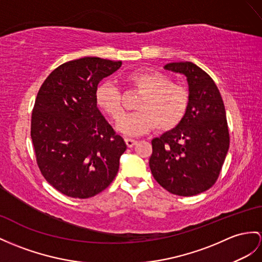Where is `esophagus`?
<instances>
[{"label":"esophagus","instance_id":"1","mask_svg":"<svg viewBox=\"0 0 262 262\" xmlns=\"http://www.w3.org/2000/svg\"><path fill=\"white\" fill-rule=\"evenodd\" d=\"M124 141H125L126 145L129 146V148H132V146L135 145V144H137V142H138L137 140H133V139H130V138H125Z\"/></svg>","mask_w":262,"mask_h":262}]
</instances>
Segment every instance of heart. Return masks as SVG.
Returning <instances> with one entry per match:
<instances>
[{
	"instance_id": "heart-1",
	"label": "heart",
	"mask_w": 262,
	"mask_h": 262,
	"mask_svg": "<svg viewBox=\"0 0 262 262\" xmlns=\"http://www.w3.org/2000/svg\"><path fill=\"white\" fill-rule=\"evenodd\" d=\"M125 86L142 95L136 103V112L124 113L123 94L111 82H103L95 90V103L111 121L121 120L117 129L126 136H140L157 127L167 132L179 125L189 106V92L167 75L150 70L125 74Z\"/></svg>"
}]
</instances>
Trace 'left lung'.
Returning a JSON list of instances; mask_svg holds the SVG:
<instances>
[{
  "label": "left lung",
  "instance_id": "obj_1",
  "mask_svg": "<svg viewBox=\"0 0 262 262\" xmlns=\"http://www.w3.org/2000/svg\"><path fill=\"white\" fill-rule=\"evenodd\" d=\"M164 69L187 76L189 106L179 125L152 140L149 165L170 193L195 195L218 180L228 153L225 104L211 76L192 62L169 63Z\"/></svg>",
  "mask_w": 262,
  "mask_h": 262
}]
</instances>
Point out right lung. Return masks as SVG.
Instances as JSON below:
<instances>
[{"mask_svg":"<svg viewBox=\"0 0 262 262\" xmlns=\"http://www.w3.org/2000/svg\"><path fill=\"white\" fill-rule=\"evenodd\" d=\"M122 64L86 56L63 63L37 92L31 139L42 176L59 192L86 199L110 186L126 150L95 103L101 80Z\"/></svg>","mask_w":262,"mask_h":262,"instance_id":"right-lung-1","label":"right lung"}]
</instances>
